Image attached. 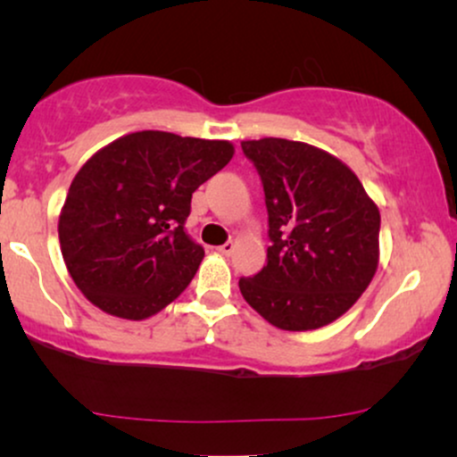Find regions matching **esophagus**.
<instances>
[{
  "mask_svg": "<svg viewBox=\"0 0 457 457\" xmlns=\"http://www.w3.org/2000/svg\"><path fill=\"white\" fill-rule=\"evenodd\" d=\"M218 252H220L222 255H230V253L235 252V243L233 241H227V243H224V245L218 247Z\"/></svg>",
  "mask_w": 457,
  "mask_h": 457,
  "instance_id": "esophagus-1",
  "label": "esophagus"
}]
</instances>
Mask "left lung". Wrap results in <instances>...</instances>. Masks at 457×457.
Returning <instances> with one entry per match:
<instances>
[{
    "mask_svg": "<svg viewBox=\"0 0 457 457\" xmlns=\"http://www.w3.org/2000/svg\"><path fill=\"white\" fill-rule=\"evenodd\" d=\"M262 179L268 262L241 295L283 330L327 327L358 302L378 266L380 214L360 179L302 141H243Z\"/></svg>",
    "mask_w": 457,
    "mask_h": 457,
    "instance_id": "1",
    "label": "left lung"
}]
</instances>
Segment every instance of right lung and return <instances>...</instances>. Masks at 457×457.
Masks as SVG:
<instances>
[{
  "label": "right lung",
  "mask_w": 457,
  "mask_h": 457,
  "mask_svg": "<svg viewBox=\"0 0 457 457\" xmlns=\"http://www.w3.org/2000/svg\"><path fill=\"white\" fill-rule=\"evenodd\" d=\"M233 154L228 141L139 130L85 162L58 235L68 272L93 305L145 320L187 289L204 260L185 230L191 195Z\"/></svg>",
  "instance_id": "1"
}]
</instances>
